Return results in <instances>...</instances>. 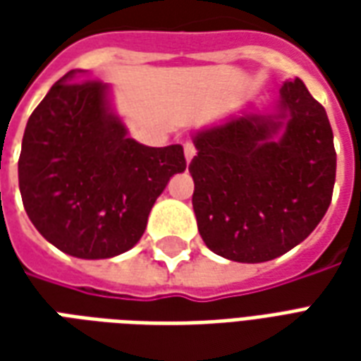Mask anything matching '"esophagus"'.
<instances>
[{
    "label": "esophagus",
    "instance_id": "esophagus-1",
    "mask_svg": "<svg viewBox=\"0 0 361 361\" xmlns=\"http://www.w3.org/2000/svg\"><path fill=\"white\" fill-rule=\"evenodd\" d=\"M183 152H185V160H188V162H191V160H193V157H195V147H193V145H191V142H185V145H183Z\"/></svg>",
    "mask_w": 361,
    "mask_h": 361
}]
</instances>
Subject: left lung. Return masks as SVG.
I'll list each match as a JSON object with an SVG mask.
<instances>
[{
  "instance_id": "8db88e82",
  "label": "left lung",
  "mask_w": 361,
  "mask_h": 361,
  "mask_svg": "<svg viewBox=\"0 0 361 361\" xmlns=\"http://www.w3.org/2000/svg\"><path fill=\"white\" fill-rule=\"evenodd\" d=\"M193 211L204 245L238 263L284 255L315 230L336 176L325 108L300 79L271 111L253 106L193 133Z\"/></svg>"
}]
</instances>
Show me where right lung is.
<instances>
[{"label":"right lung","instance_id":"add662e5","mask_svg":"<svg viewBox=\"0 0 361 361\" xmlns=\"http://www.w3.org/2000/svg\"><path fill=\"white\" fill-rule=\"evenodd\" d=\"M63 75L23 135L19 189L28 219L59 251L110 259L141 240L150 209L173 173L181 145L147 147L129 137L111 106V87Z\"/></svg>","mask_w":361,"mask_h":361}]
</instances>
